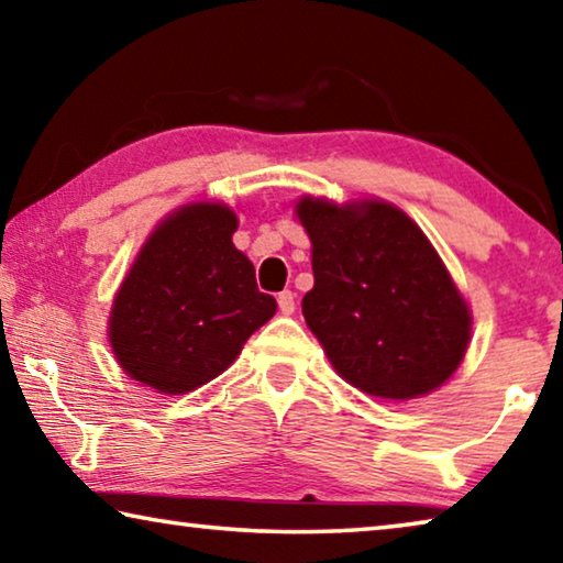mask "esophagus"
I'll return each mask as SVG.
<instances>
[{"mask_svg": "<svg viewBox=\"0 0 563 563\" xmlns=\"http://www.w3.org/2000/svg\"><path fill=\"white\" fill-rule=\"evenodd\" d=\"M278 308H280L283 316H292V312H295V292L292 290H283L278 295Z\"/></svg>", "mask_w": 563, "mask_h": 563, "instance_id": "34e87169", "label": "esophagus"}]
</instances>
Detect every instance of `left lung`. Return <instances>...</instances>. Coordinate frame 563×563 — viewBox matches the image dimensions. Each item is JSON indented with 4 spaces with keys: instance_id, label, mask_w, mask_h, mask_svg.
<instances>
[{
    "instance_id": "1",
    "label": "left lung",
    "mask_w": 563,
    "mask_h": 563,
    "mask_svg": "<svg viewBox=\"0 0 563 563\" xmlns=\"http://www.w3.org/2000/svg\"><path fill=\"white\" fill-rule=\"evenodd\" d=\"M295 211L316 275L302 316L332 367L383 399L440 387L464 357L472 318L424 233L379 201L302 198Z\"/></svg>"
}]
</instances>
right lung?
Listing matches in <instances>:
<instances>
[{
	"mask_svg": "<svg viewBox=\"0 0 563 563\" xmlns=\"http://www.w3.org/2000/svg\"><path fill=\"white\" fill-rule=\"evenodd\" d=\"M238 218L196 203L156 228L113 300L109 340L119 365L166 395L206 385L231 365L278 302L233 245Z\"/></svg>",
	"mask_w": 563,
	"mask_h": 563,
	"instance_id": "obj_1",
	"label": "right lung"
}]
</instances>
